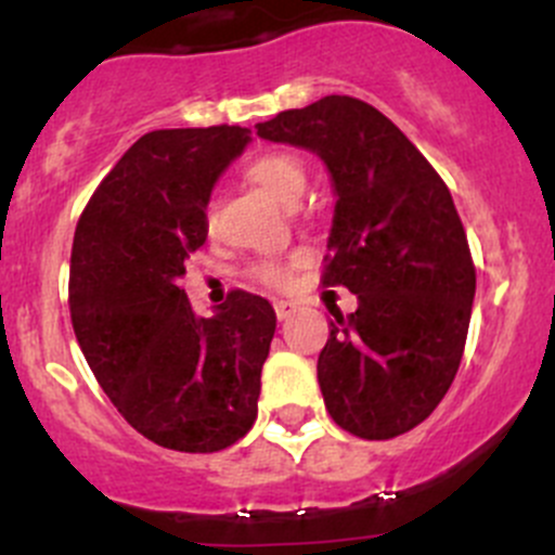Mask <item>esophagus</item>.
Here are the masks:
<instances>
[{
    "label": "esophagus",
    "mask_w": 555,
    "mask_h": 555,
    "mask_svg": "<svg viewBox=\"0 0 555 555\" xmlns=\"http://www.w3.org/2000/svg\"><path fill=\"white\" fill-rule=\"evenodd\" d=\"M295 309H298V306H295L293 300H273V311H276L279 322H284V319L293 317Z\"/></svg>",
    "instance_id": "34e87169"
}]
</instances>
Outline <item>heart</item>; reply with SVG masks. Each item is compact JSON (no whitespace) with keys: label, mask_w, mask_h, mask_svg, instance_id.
I'll list each match as a JSON object with an SVG mask.
<instances>
[{"label":"heart","mask_w":555,"mask_h":555,"mask_svg":"<svg viewBox=\"0 0 555 555\" xmlns=\"http://www.w3.org/2000/svg\"><path fill=\"white\" fill-rule=\"evenodd\" d=\"M244 179L251 188L262 190L266 195H271L273 201H279L282 206H295L306 193V184H309V169H306L304 158H298L295 153L287 150H268V153L255 155L249 164L244 166ZM206 228L215 225V206H206L204 211ZM300 257L293 260H266L251 266V279H257L260 284L268 287H284L293 276V268L298 266Z\"/></svg>","instance_id":"1"}]
</instances>
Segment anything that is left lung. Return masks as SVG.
<instances>
[{"label":"left lung","instance_id":"obj_1","mask_svg":"<svg viewBox=\"0 0 555 555\" xmlns=\"http://www.w3.org/2000/svg\"><path fill=\"white\" fill-rule=\"evenodd\" d=\"M257 137L317 153L338 195L322 284L360 306L330 322L317 362L324 405L357 438H397L438 408L467 340L475 266L449 188L360 99L279 112L257 122Z\"/></svg>","mask_w":555,"mask_h":555}]
</instances>
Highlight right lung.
<instances>
[{"label": "right lung", "instance_id": "right-lung-1", "mask_svg": "<svg viewBox=\"0 0 555 555\" xmlns=\"http://www.w3.org/2000/svg\"><path fill=\"white\" fill-rule=\"evenodd\" d=\"M246 142L238 126L144 133L91 195L72 244L77 344L120 416L171 451H222L257 418L271 304L233 289L198 317L179 284L209 233L211 188Z\"/></svg>", "mask_w": 555, "mask_h": 555}]
</instances>
